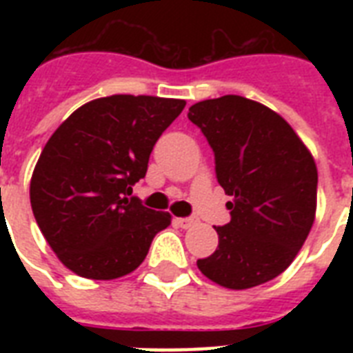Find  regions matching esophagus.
Masks as SVG:
<instances>
[{"label": "esophagus", "instance_id": "obj_1", "mask_svg": "<svg viewBox=\"0 0 353 353\" xmlns=\"http://www.w3.org/2000/svg\"><path fill=\"white\" fill-rule=\"evenodd\" d=\"M176 225L181 227V229H188V227H192L198 223V220L196 218H176Z\"/></svg>", "mask_w": 353, "mask_h": 353}]
</instances>
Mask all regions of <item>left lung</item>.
I'll return each instance as SVG.
<instances>
[{"instance_id": "obj_1", "label": "left lung", "mask_w": 353, "mask_h": 353, "mask_svg": "<svg viewBox=\"0 0 353 353\" xmlns=\"http://www.w3.org/2000/svg\"><path fill=\"white\" fill-rule=\"evenodd\" d=\"M188 119L214 150L231 221L199 271L227 290L265 284L290 268L312 231L317 165L295 130L271 108L240 95L194 104Z\"/></svg>"}]
</instances>
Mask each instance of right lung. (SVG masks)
I'll return each instance as SVG.
<instances>
[{
  "instance_id": "add662e5",
  "label": "right lung",
  "mask_w": 353,
  "mask_h": 353,
  "mask_svg": "<svg viewBox=\"0 0 353 353\" xmlns=\"http://www.w3.org/2000/svg\"><path fill=\"white\" fill-rule=\"evenodd\" d=\"M187 102L112 95L85 102L47 141L30 177V207L58 260L74 274L132 273L172 216L128 198L155 141Z\"/></svg>"
}]
</instances>
